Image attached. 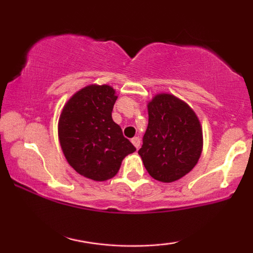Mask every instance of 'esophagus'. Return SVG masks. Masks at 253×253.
Listing matches in <instances>:
<instances>
[{
    "label": "esophagus",
    "mask_w": 253,
    "mask_h": 253,
    "mask_svg": "<svg viewBox=\"0 0 253 253\" xmlns=\"http://www.w3.org/2000/svg\"><path fill=\"white\" fill-rule=\"evenodd\" d=\"M132 144L134 145V146H135V149L138 150L139 147H140V139H139L138 136H134V138L132 139Z\"/></svg>",
    "instance_id": "1"
}]
</instances>
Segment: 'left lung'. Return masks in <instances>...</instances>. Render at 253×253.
<instances>
[{"label":"left lung","instance_id":"1","mask_svg":"<svg viewBox=\"0 0 253 253\" xmlns=\"http://www.w3.org/2000/svg\"><path fill=\"white\" fill-rule=\"evenodd\" d=\"M147 112L149 126L138 153L151 177L175 182L189 173L201 157V123L189 104L168 92L155 95Z\"/></svg>","mask_w":253,"mask_h":253}]
</instances>
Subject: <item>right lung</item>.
<instances>
[{
	"label": "right lung",
	"instance_id": "1",
	"mask_svg": "<svg viewBox=\"0 0 253 253\" xmlns=\"http://www.w3.org/2000/svg\"><path fill=\"white\" fill-rule=\"evenodd\" d=\"M118 95L113 86L90 84L64 104L58 139L66 161L80 175L96 182L113 178L135 151L112 119Z\"/></svg>",
	"mask_w": 253,
	"mask_h": 253
}]
</instances>
